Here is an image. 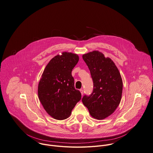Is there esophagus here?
I'll use <instances>...</instances> for the list:
<instances>
[{"label":"esophagus","instance_id":"34e87169","mask_svg":"<svg viewBox=\"0 0 153 153\" xmlns=\"http://www.w3.org/2000/svg\"><path fill=\"white\" fill-rule=\"evenodd\" d=\"M80 91L82 95H83V89H80Z\"/></svg>","mask_w":153,"mask_h":153}]
</instances>
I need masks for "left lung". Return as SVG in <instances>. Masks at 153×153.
<instances>
[{
	"mask_svg": "<svg viewBox=\"0 0 153 153\" xmlns=\"http://www.w3.org/2000/svg\"><path fill=\"white\" fill-rule=\"evenodd\" d=\"M93 82V93L85 95L82 102L91 117L102 120L114 113L121 99L123 81L113 61L100 51L83 55Z\"/></svg>",
	"mask_w": 153,
	"mask_h": 153,
	"instance_id": "8db88e82",
	"label": "left lung"
}]
</instances>
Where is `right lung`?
I'll return each mask as SVG.
<instances>
[{
    "mask_svg": "<svg viewBox=\"0 0 153 153\" xmlns=\"http://www.w3.org/2000/svg\"><path fill=\"white\" fill-rule=\"evenodd\" d=\"M79 60L76 54L63 52L54 57L45 68L38 85V96L53 119L68 118L82 94L75 89L71 71Z\"/></svg>",
    "mask_w": 153,
    "mask_h": 153,
    "instance_id": "add662e5",
    "label": "right lung"
}]
</instances>
